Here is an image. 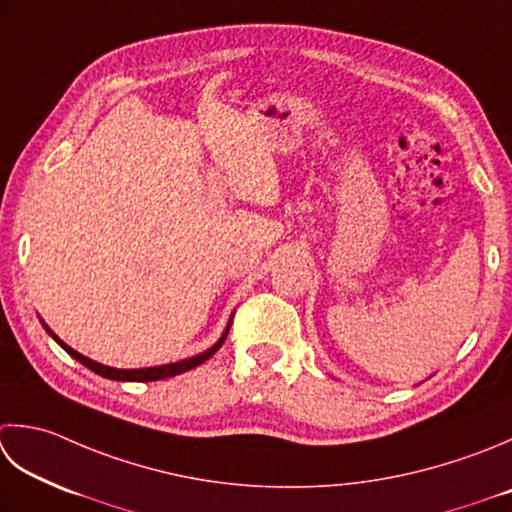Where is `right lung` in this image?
Wrapping results in <instances>:
<instances>
[{"label": "right lung", "mask_w": 512, "mask_h": 512, "mask_svg": "<svg viewBox=\"0 0 512 512\" xmlns=\"http://www.w3.org/2000/svg\"><path fill=\"white\" fill-rule=\"evenodd\" d=\"M233 315H235V313H233ZM233 315H230L222 337H219L217 342H215L213 346H210L208 350H204V353H199V355H195V357H188V359H182V362L162 364V366H150V368H113V366H104V364H99V362H93V359L84 357L82 353H77V350H73L68 344H64L62 339H59V337L53 333V330H50V328L44 324V319H39V322L44 324L46 333H48L50 337H53L55 342H57L59 346H62L70 357L77 359L79 364H84L86 368L93 370V373L102 375V377H106V379H115V382H157V379H166V377L182 375V373H186V370L195 368V366H199V364H204L206 359L213 357V355L217 353V350H219V346L224 344V339H226L228 330H230V322H233Z\"/></svg>", "instance_id": "1"}]
</instances>
